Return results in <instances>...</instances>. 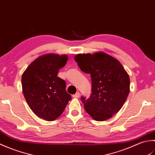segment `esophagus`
Instances as JSON below:
<instances>
[{
    "mask_svg": "<svg viewBox=\"0 0 155 155\" xmlns=\"http://www.w3.org/2000/svg\"><path fill=\"white\" fill-rule=\"evenodd\" d=\"M80 95H81L80 93H78V92H77V93H76L75 94H74L72 97H73L74 98H79L80 97Z\"/></svg>",
    "mask_w": 155,
    "mask_h": 155,
    "instance_id": "esophagus-1",
    "label": "esophagus"
}]
</instances>
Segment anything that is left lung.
Returning a JSON list of instances; mask_svg holds the SVG:
<instances>
[{
  "label": "left lung",
  "mask_w": 155,
  "mask_h": 155,
  "mask_svg": "<svg viewBox=\"0 0 155 155\" xmlns=\"http://www.w3.org/2000/svg\"><path fill=\"white\" fill-rule=\"evenodd\" d=\"M78 67L91 74L92 93L87 100L82 97L84 108L95 120L103 121L120 110L130 92V78L117 59L103 52L78 54Z\"/></svg>",
  "instance_id": "1"
}]
</instances>
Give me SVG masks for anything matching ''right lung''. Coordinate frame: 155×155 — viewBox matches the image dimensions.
I'll use <instances>...</instances> for the list:
<instances>
[{
    "mask_svg": "<svg viewBox=\"0 0 155 155\" xmlns=\"http://www.w3.org/2000/svg\"><path fill=\"white\" fill-rule=\"evenodd\" d=\"M66 54H47L31 62L23 72L22 88L29 107L38 117L52 121L64 111L71 95L66 83L57 77L59 69L67 64Z\"/></svg>",
    "mask_w": 155,
    "mask_h": 155,
    "instance_id": "right-lung-1",
    "label": "right lung"
}]
</instances>
